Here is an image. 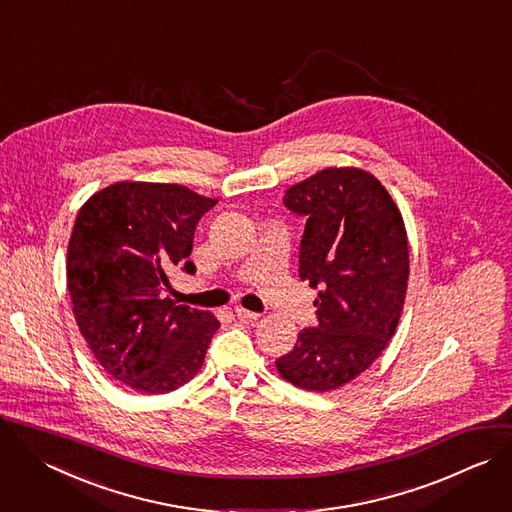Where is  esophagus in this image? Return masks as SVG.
Returning a JSON list of instances; mask_svg holds the SVG:
<instances>
[{"instance_id":"obj_1","label":"esophagus","mask_w":512,"mask_h":512,"mask_svg":"<svg viewBox=\"0 0 512 512\" xmlns=\"http://www.w3.org/2000/svg\"><path fill=\"white\" fill-rule=\"evenodd\" d=\"M236 316H238L240 320H250V322H254V320L260 318L258 312H250V310H246V308H242V306H236Z\"/></svg>"}]
</instances>
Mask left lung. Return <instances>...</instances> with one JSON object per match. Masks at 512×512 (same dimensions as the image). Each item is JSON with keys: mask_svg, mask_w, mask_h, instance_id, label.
Returning <instances> with one entry per match:
<instances>
[{"mask_svg": "<svg viewBox=\"0 0 512 512\" xmlns=\"http://www.w3.org/2000/svg\"><path fill=\"white\" fill-rule=\"evenodd\" d=\"M284 204L306 216L300 278L320 288L318 324L276 360L298 388L330 392L362 374L396 332L410 274L402 214L376 176L326 168L290 186Z\"/></svg>", "mask_w": 512, "mask_h": 512, "instance_id": "obj_1", "label": "left lung"}]
</instances>
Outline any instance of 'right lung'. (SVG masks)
I'll use <instances>...</instances> for the list:
<instances>
[{
    "instance_id": "1",
    "label": "right lung",
    "mask_w": 512,
    "mask_h": 512,
    "mask_svg": "<svg viewBox=\"0 0 512 512\" xmlns=\"http://www.w3.org/2000/svg\"><path fill=\"white\" fill-rule=\"evenodd\" d=\"M218 200L180 184L116 182L86 200L68 244L72 312L96 360L124 386L166 394L190 382L218 318L164 296Z\"/></svg>"
}]
</instances>
